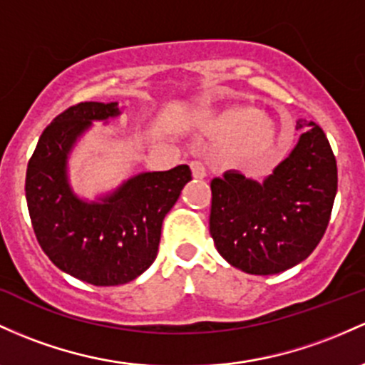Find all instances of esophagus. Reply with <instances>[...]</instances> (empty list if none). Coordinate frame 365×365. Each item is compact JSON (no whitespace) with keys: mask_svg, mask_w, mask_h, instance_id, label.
I'll return each instance as SVG.
<instances>
[{"mask_svg":"<svg viewBox=\"0 0 365 365\" xmlns=\"http://www.w3.org/2000/svg\"><path fill=\"white\" fill-rule=\"evenodd\" d=\"M190 170H192V176H194V178H197V180L206 178V168H204L202 163L192 161L190 163Z\"/></svg>","mask_w":365,"mask_h":365,"instance_id":"1","label":"esophagus"}]
</instances>
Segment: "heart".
<instances>
[{
  "label": "heart",
  "instance_id": "1",
  "mask_svg": "<svg viewBox=\"0 0 365 365\" xmlns=\"http://www.w3.org/2000/svg\"><path fill=\"white\" fill-rule=\"evenodd\" d=\"M202 130L220 137V161L234 170H259L274 158L279 145V130L274 119L250 106L227 107L207 115Z\"/></svg>",
  "mask_w": 365,
  "mask_h": 365
}]
</instances>
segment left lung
I'll return each instance as SVG.
<instances>
[{
	"label": "left lung",
	"mask_w": 365,
	"mask_h": 365,
	"mask_svg": "<svg viewBox=\"0 0 365 365\" xmlns=\"http://www.w3.org/2000/svg\"><path fill=\"white\" fill-rule=\"evenodd\" d=\"M286 159L263 180L230 170L211 182L210 234L232 267L251 275H274L312 255L326 232L338 168L329 140L314 121Z\"/></svg>",
	"instance_id": "obj_1"
}]
</instances>
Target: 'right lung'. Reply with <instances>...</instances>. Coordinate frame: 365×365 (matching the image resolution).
Returning <instances> with one entry per match:
<instances>
[{"instance_id": "1", "label": "right lung", "mask_w": 365, "mask_h": 365, "mask_svg": "<svg viewBox=\"0 0 365 365\" xmlns=\"http://www.w3.org/2000/svg\"><path fill=\"white\" fill-rule=\"evenodd\" d=\"M119 102L69 107L43 131L27 164L26 199L36 239L55 267L93 286L137 279L158 256L164 216L190 182V168L142 171L86 199L74 190L69 159L93 128L119 118Z\"/></svg>"}]
</instances>
